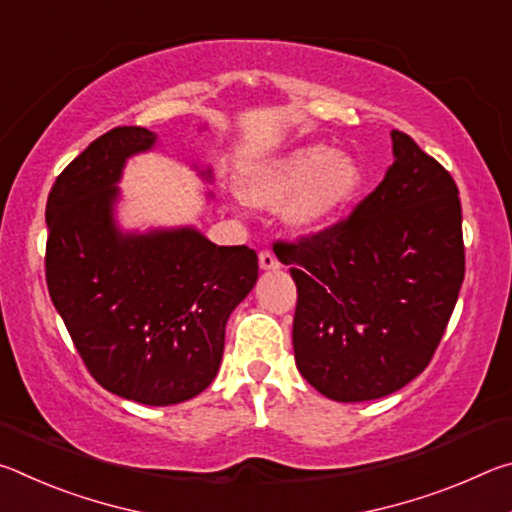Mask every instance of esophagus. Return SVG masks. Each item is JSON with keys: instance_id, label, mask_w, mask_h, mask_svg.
<instances>
[{"instance_id": "1", "label": "esophagus", "mask_w": 512, "mask_h": 512, "mask_svg": "<svg viewBox=\"0 0 512 512\" xmlns=\"http://www.w3.org/2000/svg\"><path fill=\"white\" fill-rule=\"evenodd\" d=\"M259 268L262 271H275V268H280V259L275 257L273 250H262L259 253Z\"/></svg>"}]
</instances>
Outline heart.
I'll list each match as a JSON object with an SVG mask.
<instances>
[{
  "instance_id": "1",
  "label": "heart",
  "mask_w": 512,
  "mask_h": 512,
  "mask_svg": "<svg viewBox=\"0 0 512 512\" xmlns=\"http://www.w3.org/2000/svg\"><path fill=\"white\" fill-rule=\"evenodd\" d=\"M361 180V167L352 155L314 142L259 164L248 173L241 194L262 210L287 205V221L296 230H320L348 207Z\"/></svg>"
}]
</instances>
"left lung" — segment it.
I'll return each instance as SVG.
<instances>
[{
	"label": "left lung",
	"mask_w": 512,
	"mask_h": 512,
	"mask_svg": "<svg viewBox=\"0 0 512 512\" xmlns=\"http://www.w3.org/2000/svg\"><path fill=\"white\" fill-rule=\"evenodd\" d=\"M391 140L395 162L348 219L275 250L298 287L296 366L336 402L377 400L418 377L465 277L454 178L406 133Z\"/></svg>",
	"instance_id": "obj_1"
}]
</instances>
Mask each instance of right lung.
I'll use <instances>...</instances> for the list:
<instances>
[{"mask_svg":"<svg viewBox=\"0 0 512 512\" xmlns=\"http://www.w3.org/2000/svg\"><path fill=\"white\" fill-rule=\"evenodd\" d=\"M153 144L146 128L119 126L67 164L47 198L45 271L90 375L126 400L169 406L219 372L225 323L255 287L257 253L194 228H117L121 169Z\"/></svg>","mask_w":512,"mask_h":512,"instance_id":"1","label":"right lung"}]
</instances>
